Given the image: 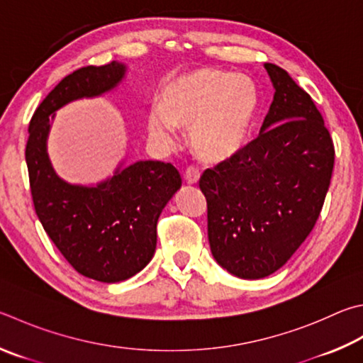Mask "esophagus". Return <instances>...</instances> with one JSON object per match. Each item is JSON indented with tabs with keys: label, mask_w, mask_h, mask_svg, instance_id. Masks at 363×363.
Wrapping results in <instances>:
<instances>
[{
	"label": "esophagus",
	"mask_w": 363,
	"mask_h": 363,
	"mask_svg": "<svg viewBox=\"0 0 363 363\" xmlns=\"http://www.w3.org/2000/svg\"><path fill=\"white\" fill-rule=\"evenodd\" d=\"M184 179H186V182L190 184V186H194V184H196L200 179V169L195 167H189L186 169V173H184Z\"/></svg>",
	"instance_id": "obj_1"
}]
</instances>
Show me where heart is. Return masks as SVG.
I'll return each mask as SVG.
<instances>
[{"instance_id": "obj_1", "label": "heart", "mask_w": 363, "mask_h": 363, "mask_svg": "<svg viewBox=\"0 0 363 363\" xmlns=\"http://www.w3.org/2000/svg\"><path fill=\"white\" fill-rule=\"evenodd\" d=\"M259 90L249 76L201 67L164 84L162 103L147 116L150 135L173 143L177 127L189 128L194 152L206 162H222L245 147L252 128Z\"/></svg>"}]
</instances>
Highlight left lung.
I'll use <instances>...</instances> for the list:
<instances>
[{
  "label": "left lung",
  "instance_id": "8db88e82",
  "mask_svg": "<svg viewBox=\"0 0 363 363\" xmlns=\"http://www.w3.org/2000/svg\"><path fill=\"white\" fill-rule=\"evenodd\" d=\"M265 69L274 87L260 133L208 168V238L216 262L242 279L269 276L311 233L330 186L335 147L319 109L289 72Z\"/></svg>",
  "mask_w": 363,
  "mask_h": 363
}]
</instances>
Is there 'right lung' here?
<instances>
[{"label": "right lung", "instance_id": "1", "mask_svg": "<svg viewBox=\"0 0 363 363\" xmlns=\"http://www.w3.org/2000/svg\"><path fill=\"white\" fill-rule=\"evenodd\" d=\"M123 63L85 67L55 85L33 114L25 160L35 211L45 233L69 265L100 282L125 281L154 257L157 222L181 187L171 163L121 164L96 186H72L58 177L48 155L49 116L79 98L100 96L125 76Z\"/></svg>", "mask_w": 363, "mask_h": 363}]
</instances>
